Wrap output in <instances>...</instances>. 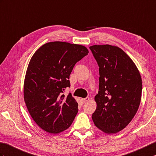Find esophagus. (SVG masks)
<instances>
[{
    "label": "esophagus",
    "instance_id": "1",
    "mask_svg": "<svg viewBox=\"0 0 156 156\" xmlns=\"http://www.w3.org/2000/svg\"><path fill=\"white\" fill-rule=\"evenodd\" d=\"M89 100H90L89 98L86 97V98H82V101L83 103H86L87 102H88Z\"/></svg>",
    "mask_w": 156,
    "mask_h": 156
}]
</instances>
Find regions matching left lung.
Listing matches in <instances>:
<instances>
[{"label":"left lung","instance_id":"1","mask_svg":"<svg viewBox=\"0 0 156 156\" xmlns=\"http://www.w3.org/2000/svg\"><path fill=\"white\" fill-rule=\"evenodd\" d=\"M90 49L100 74L93 122L105 133H117L128 125L138 110L142 78L132 60L118 47L94 45Z\"/></svg>","mask_w":156,"mask_h":156}]
</instances>
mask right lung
Wrapping results in <instances>:
<instances>
[{
    "mask_svg": "<svg viewBox=\"0 0 156 156\" xmlns=\"http://www.w3.org/2000/svg\"><path fill=\"white\" fill-rule=\"evenodd\" d=\"M88 53L85 46L65 42L42 45L31 58L24 84V98L31 117L44 131L58 133L70 127L78 103L69 94L70 75L77 62Z\"/></svg>",
    "mask_w": 156,
    "mask_h": 156,
    "instance_id": "obj_1",
    "label": "right lung"
}]
</instances>
